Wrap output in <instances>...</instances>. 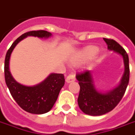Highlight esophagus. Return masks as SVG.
<instances>
[{"label":"esophagus","mask_w":135,"mask_h":135,"mask_svg":"<svg viewBox=\"0 0 135 135\" xmlns=\"http://www.w3.org/2000/svg\"><path fill=\"white\" fill-rule=\"evenodd\" d=\"M75 80H76V77L74 74H69L66 79V81L67 83H71L72 81H74Z\"/></svg>","instance_id":"1"}]
</instances>
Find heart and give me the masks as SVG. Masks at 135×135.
<instances>
[{"instance_id": "obj_1", "label": "heart", "mask_w": 135, "mask_h": 135, "mask_svg": "<svg viewBox=\"0 0 135 135\" xmlns=\"http://www.w3.org/2000/svg\"><path fill=\"white\" fill-rule=\"evenodd\" d=\"M98 51V49L94 46H88L79 55V59L80 61H84L86 59L89 58L90 56L95 54Z\"/></svg>"}]
</instances>
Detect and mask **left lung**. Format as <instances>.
Returning a JSON list of instances; mask_svg holds the SVG:
<instances>
[{"label":"left lung","instance_id":"obj_1","mask_svg":"<svg viewBox=\"0 0 135 135\" xmlns=\"http://www.w3.org/2000/svg\"><path fill=\"white\" fill-rule=\"evenodd\" d=\"M108 49L120 54L123 58L125 72L120 84L109 92H100L95 88L90 71L85 70L76 75L80 86L78 104L81 110L86 115L98 116L104 115L115 108L125 94L129 84V57L127 52L116 41L103 38Z\"/></svg>","mask_w":135,"mask_h":135}]
</instances>
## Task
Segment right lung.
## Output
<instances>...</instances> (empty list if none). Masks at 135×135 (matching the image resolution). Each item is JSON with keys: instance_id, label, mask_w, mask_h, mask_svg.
I'll return each mask as SVG.
<instances>
[{"instance_id": "right-lung-1", "label": "right lung", "mask_w": 135, "mask_h": 135, "mask_svg": "<svg viewBox=\"0 0 135 135\" xmlns=\"http://www.w3.org/2000/svg\"><path fill=\"white\" fill-rule=\"evenodd\" d=\"M27 36L48 38L51 34L45 30L30 31L19 37L8 49L5 59L4 73L6 85L19 106L32 114H44L49 112L55 103L59 93L65 83L62 74H51L45 81L34 86H27L17 83L9 69V61L13 49Z\"/></svg>"}]
</instances>
